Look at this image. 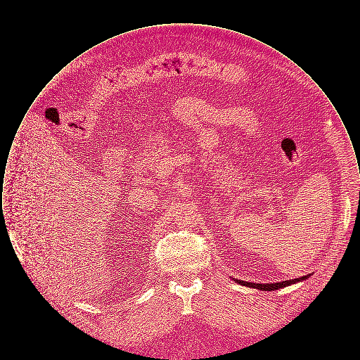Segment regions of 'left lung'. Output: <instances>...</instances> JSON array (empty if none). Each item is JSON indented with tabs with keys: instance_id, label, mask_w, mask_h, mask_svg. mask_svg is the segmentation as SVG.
I'll return each instance as SVG.
<instances>
[{
	"instance_id": "obj_1",
	"label": "left lung",
	"mask_w": 360,
	"mask_h": 360,
	"mask_svg": "<svg viewBox=\"0 0 360 360\" xmlns=\"http://www.w3.org/2000/svg\"><path fill=\"white\" fill-rule=\"evenodd\" d=\"M309 275L305 276H301V278H295V279H289V281H283V282H275V283H252V282H245V281H238L235 279V282H238L243 286H247V288H254L257 290L263 291H271L278 290V289H282V288H286V286H290L292 283H297V282H301L304 279H307Z\"/></svg>"
}]
</instances>
